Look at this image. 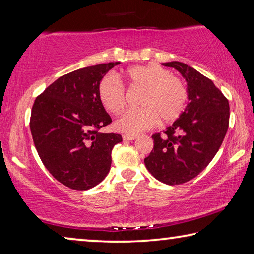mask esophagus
Segmentation results:
<instances>
[{
    "label": "esophagus",
    "instance_id": "esophagus-1",
    "mask_svg": "<svg viewBox=\"0 0 254 254\" xmlns=\"http://www.w3.org/2000/svg\"><path fill=\"white\" fill-rule=\"evenodd\" d=\"M122 137H123V140L132 141V140H135L136 139V135H134V134H123Z\"/></svg>",
    "mask_w": 254,
    "mask_h": 254
}]
</instances>
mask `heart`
I'll return each instance as SVG.
<instances>
[{"mask_svg":"<svg viewBox=\"0 0 254 254\" xmlns=\"http://www.w3.org/2000/svg\"><path fill=\"white\" fill-rule=\"evenodd\" d=\"M128 85L143 89L137 110L127 112L115 127L127 134H137L153 128L161 120L171 123L180 118L187 105L186 86L178 77L157 64L128 68L126 72ZM98 100L112 114H121L127 106L126 88L117 76L109 74L97 86Z\"/></svg>","mask_w":254,"mask_h":254,"instance_id":"obj_1","label":"heart"}]
</instances>
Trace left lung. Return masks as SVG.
<instances>
[{
	"label": "left lung",
	"mask_w": 254,
	"mask_h": 254,
	"mask_svg": "<svg viewBox=\"0 0 254 254\" xmlns=\"http://www.w3.org/2000/svg\"><path fill=\"white\" fill-rule=\"evenodd\" d=\"M162 65L186 78L189 103L165 134L152 135L153 149L144 163L159 182L180 185L195 178L217 153L229 128L230 105L213 81L194 68L179 62Z\"/></svg>",
	"instance_id": "8db88e82"
}]
</instances>
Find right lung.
<instances>
[{"label":"right lung","instance_id":"add662e5","mask_svg":"<svg viewBox=\"0 0 254 254\" xmlns=\"http://www.w3.org/2000/svg\"><path fill=\"white\" fill-rule=\"evenodd\" d=\"M120 62L80 68L59 77L33 103L30 117L34 147L47 170L75 190H87L109 174L117 133L98 132L112 119L98 100L97 86Z\"/></svg>","mask_w":254,"mask_h":254}]
</instances>
